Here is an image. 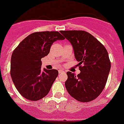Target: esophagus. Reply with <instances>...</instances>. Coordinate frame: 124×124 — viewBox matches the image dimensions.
<instances>
[{"instance_id":"1","label":"esophagus","mask_w":124,"mask_h":124,"mask_svg":"<svg viewBox=\"0 0 124 124\" xmlns=\"http://www.w3.org/2000/svg\"><path fill=\"white\" fill-rule=\"evenodd\" d=\"M65 72L63 70H62V69H60V70H59V73H63Z\"/></svg>"}]
</instances>
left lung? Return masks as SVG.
Masks as SVG:
<instances>
[{
	"label": "left lung",
	"instance_id": "1",
	"mask_svg": "<svg viewBox=\"0 0 124 124\" xmlns=\"http://www.w3.org/2000/svg\"><path fill=\"white\" fill-rule=\"evenodd\" d=\"M71 43L81 73L77 76L67 72L65 87L69 95L81 102L95 100L106 86L111 62L105 46L84 31H61ZM82 64V66H81Z\"/></svg>",
	"mask_w": 124,
	"mask_h": 124
}]
</instances>
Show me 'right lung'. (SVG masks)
Here are the masks:
<instances>
[{"label": "right lung", "mask_w": 124, "mask_h": 124, "mask_svg": "<svg viewBox=\"0 0 124 124\" xmlns=\"http://www.w3.org/2000/svg\"><path fill=\"white\" fill-rule=\"evenodd\" d=\"M65 39L57 31L33 32L13 51L10 75L23 97L37 101L45 97L58 76L57 69H41V59L49 54L55 41Z\"/></svg>", "instance_id": "obj_1"}]
</instances>
